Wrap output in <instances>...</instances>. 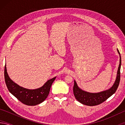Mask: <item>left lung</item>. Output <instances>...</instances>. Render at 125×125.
I'll use <instances>...</instances> for the list:
<instances>
[{
  "mask_svg": "<svg viewBox=\"0 0 125 125\" xmlns=\"http://www.w3.org/2000/svg\"><path fill=\"white\" fill-rule=\"evenodd\" d=\"M117 52L120 54V64L118 68L117 76L115 82L113 85L106 90L103 92L92 93H89L83 90L78 87L77 84L74 80V84L73 86V93L74 95L75 99L82 103V104L88 106H95L103 103L104 101L106 100L109 97L113 95L116 92V90L118 86L120 80V68L121 64V58L119 51L117 50Z\"/></svg>",
  "mask_w": 125,
  "mask_h": 125,
  "instance_id": "8db88e82",
  "label": "left lung"
}]
</instances>
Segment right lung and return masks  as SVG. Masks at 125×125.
I'll list each match as a JSON object with an SVG mask.
<instances>
[{
    "label": "right lung",
    "mask_w": 125,
    "mask_h": 125,
    "mask_svg": "<svg viewBox=\"0 0 125 125\" xmlns=\"http://www.w3.org/2000/svg\"><path fill=\"white\" fill-rule=\"evenodd\" d=\"M4 77L9 92L22 103L29 106L39 104L47 98L51 86L56 78V77L48 80L41 88L36 89H28L18 85L10 79L8 74L6 65L4 69Z\"/></svg>",
    "instance_id": "right-lung-1"
}]
</instances>
